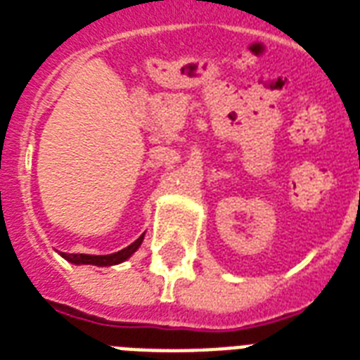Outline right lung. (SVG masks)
I'll return each instance as SVG.
<instances>
[{"instance_id":"obj_1","label":"right lung","mask_w":360,"mask_h":360,"mask_svg":"<svg viewBox=\"0 0 360 360\" xmlns=\"http://www.w3.org/2000/svg\"><path fill=\"white\" fill-rule=\"evenodd\" d=\"M144 241V235H140L139 239L134 243H131L129 247L119 250V252L113 254H66L60 252V256L64 260H68L70 264H75V266H98V267H108V266H117L121 262H125L131 258L132 254L139 250V247Z\"/></svg>"}]
</instances>
